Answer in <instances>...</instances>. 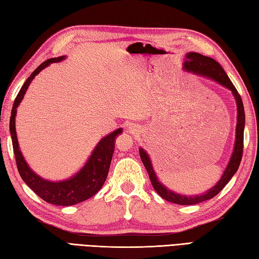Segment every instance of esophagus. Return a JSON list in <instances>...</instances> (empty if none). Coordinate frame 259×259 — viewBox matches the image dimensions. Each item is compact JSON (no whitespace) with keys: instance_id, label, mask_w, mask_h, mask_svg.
Listing matches in <instances>:
<instances>
[{"instance_id":"1","label":"esophagus","mask_w":259,"mask_h":259,"mask_svg":"<svg viewBox=\"0 0 259 259\" xmlns=\"http://www.w3.org/2000/svg\"><path fill=\"white\" fill-rule=\"evenodd\" d=\"M137 125L136 124H134V123H130L129 125H128V131L130 134H136L137 133Z\"/></svg>"}]
</instances>
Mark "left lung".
I'll list each match as a JSON object with an SVG mask.
<instances>
[{"label":"left lung","mask_w":259,"mask_h":259,"mask_svg":"<svg viewBox=\"0 0 259 259\" xmlns=\"http://www.w3.org/2000/svg\"><path fill=\"white\" fill-rule=\"evenodd\" d=\"M183 69L189 73L205 76L207 79L216 81L217 83L227 88L228 90L232 91L236 100V104H237V124H236V140H235L234 151L232 153V157L229 159L227 167L225 169V171L222 176V178L218 180V183L216 185L201 195H196V196L180 195L167 188V187L163 186L161 184V181L158 179L155 170H153L150 157L144 148H139V153H140L141 161L146 167L148 175H149L153 189L157 191V194L159 196L170 202L178 203V205H196V203L211 199V198L218 195L219 192L224 189V187L229 183V180L233 178V176L236 174V171L238 170V167L241 161V157H243V149H244L245 111H244V104H243V101H241V98L239 96L238 91L236 90L233 82L230 81L228 75L222 68V65L219 64L216 60H213L209 57H205L202 56V54L197 53V52H189L186 54Z\"/></svg>","instance_id":"1"}]
</instances>
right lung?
Masks as SVG:
<instances>
[{
    "instance_id": "1",
    "label": "right lung",
    "mask_w": 259,
    "mask_h": 259,
    "mask_svg": "<svg viewBox=\"0 0 259 259\" xmlns=\"http://www.w3.org/2000/svg\"><path fill=\"white\" fill-rule=\"evenodd\" d=\"M65 57L52 58L33 71V73L26 79L24 84L22 85L21 90L16 96L12 112L10 118V133L12 138L13 151L18 166L19 174L24 183L35 192V194L42 198L43 200L57 206H72L76 203L89 199L90 197L95 196L97 192L101 189L104 181L107 179L109 172L110 163H111L112 155L114 151V142L117 136L122 133V128L114 130L113 133L107 135L106 137L98 142L95 149H93L91 156L88 159L84 166L82 167L78 172L74 174L72 177L65 180L51 181L40 177L36 175L26 163L25 159L20 150L18 137L15 131V117L16 109L21 103L22 99L24 98L27 88L31 84L34 76L41 71L47 68L48 65L56 62H61Z\"/></svg>"
}]
</instances>
